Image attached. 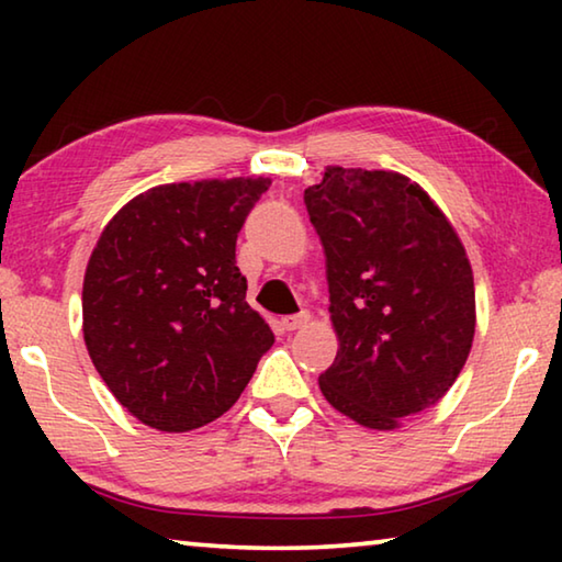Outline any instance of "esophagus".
I'll return each instance as SVG.
<instances>
[{"mask_svg": "<svg viewBox=\"0 0 562 562\" xmlns=\"http://www.w3.org/2000/svg\"><path fill=\"white\" fill-rule=\"evenodd\" d=\"M310 322V312H297V315H290V317H282V329L294 331V329H302L304 325Z\"/></svg>", "mask_w": 562, "mask_h": 562, "instance_id": "34e87169", "label": "esophagus"}]
</instances>
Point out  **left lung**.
Segmentation results:
<instances>
[{"label":"left lung","mask_w":562,"mask_h":562,"mask_svg":"<svg viewBox=\"0 0 562 562\" xmlns=\"http://www.w3.org/2000/svg\"><path fill=\"white\" fill-rule=\"evenodd\" d=\"M325 247L339 351L319 389L369 429L434 406L469 359L475 292L451 223L402 173L327 168L304 190Z\"/></svg>","instance_id":"8db88e82"}]
</instances>
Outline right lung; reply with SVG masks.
I'll return each instance as SVG.
<instances>
[{
    "label": "right lung",
    "mask_w": 562,
    "mask_h": 562,
    "mask_svg": "<svg viewBox=\"0 0 562 562\" xmlns=\"http://www.w3.org/2000/svg\"><path fill=\"white\" fill-rule=\"evenodd\" d=\"M268 178L150 188L101 233L83 278V339L121 406L158 431L223 416L274 335L245 302L237 233Z\"/></svg>",
    "instance_id": "1"
}]
</instances>
